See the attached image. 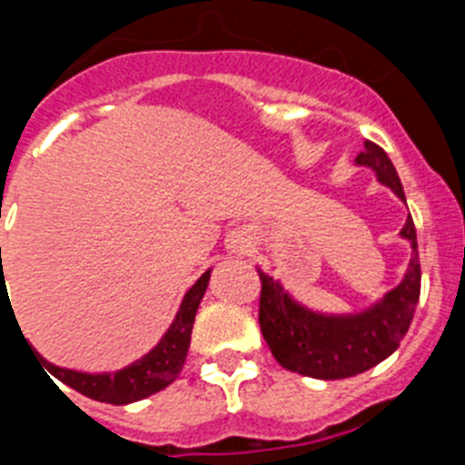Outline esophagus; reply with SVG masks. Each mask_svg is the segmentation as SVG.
Wrapping results in <instances>:
<instances>
[{
  "instance_id": "esophagus-1",
  "label": "esophagus",
  "mask_w": 465,
  "mask_h": 465,
  "mask_svg": "<svg viewBox=\"0 0 465 465\" xmlns=\"http://www.w3.org/2000/svg\"><path fill=\"white\" fill-rule=\"evenodd\" d=\"M235 252H246V244H244V242H240V244L235 246Z\"/></svg>"
}]
</instances>
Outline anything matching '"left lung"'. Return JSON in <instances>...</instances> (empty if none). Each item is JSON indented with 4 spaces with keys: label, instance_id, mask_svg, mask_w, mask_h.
I'll use <instances>...</instances> for the list:
<instances>
[{
    "label": "left lung",
    "instance_id": "left-lung-1",
    "mask_svg": "<svg viewBox=\"0 0 465 465\" xmlns=\"http://www.w3.org/2000/svg\"><path fill=\"white\" fill-rule=\"evenodd\" d=\"M356 165L375 170L380 183L391 188L405 203L396 167L381 146L365 142ZM401 235L412 244V258L405 279L361 314L335 316L307 310L283 291L277 279L258 270V323L262 338L282 368L314 380H344L371 371L396 351L412 323L421 291V265L412 216L405 221Z\"/></svg>",
    "mask_w": 465,
    "mask_h": 465
}]
</instances>
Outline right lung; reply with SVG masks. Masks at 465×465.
I'll return each mask as SVG.
<instances>
[{
	"label": "right lung",
	"instance_id": "1",
	"mask_svg": "<svg viewBox=\"0 0 465 465\" xmlns=\"http://www.w3.org/2000/svg\"><path fill=\"white\" fill-rule=\"evenodd\" d=\"M207 283L209 270L203 277L197 279L191 289H188V293L183 295L182 307L176 312L174 322H172L170 331L163 335V340H160L143 359L134 361L133 365H127L123 371L88 375V372L57 368V365L48 363L46 359H41L35 351L36 359L44 365V371H48L53 377H57V380L63 381V384L72 386L74 391L84 393V396L93 398V401L111 402V405H127V402L142 401V398L151 396V393L163 391V389L170 386L172 381L179 377V372H182L188 347H191L193 322H195L200 300H203L204 291H207ZM51 375H48V380H51Z\"/></svg>",
	"mask_w": 465,
	"mask_h": 465
}]
</instances>
